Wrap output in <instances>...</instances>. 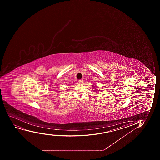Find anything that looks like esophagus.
Segmentation results:
<instances>
[{
  "label": "esophagus",
  "instance_id": "esophagus-1",
  "mask_svg": "<svg viewBox=\"0 0 160 160\" xmlns=\"http://www.w3.org/2000/svg\"><path fill=\"white\" fill-rule=\"evenodd\" d=\"M78 81H79V83H83L82 80H79Z\"/></svg>",
  "mask_w": 160,
  "mask_h": 160
}]
</instances>
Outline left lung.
Here are the masks:
<instances>
[{"label":"left lung","mask_w":160,"mask_h":160,"mask_svg":"<svg viewBox=\"0 0 160 160\" xmlns=\"http://www.w3.org/2000/svg\"><path fill=\"white\" fill-rule=\"evenodd\" d=\"M95 90H96V89H97V88H95ZM95 90H94L95 91Z\"/></svg>","instance_id":"1"}]
</instances>
